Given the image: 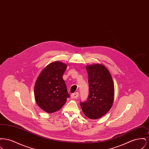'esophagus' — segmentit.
I'll list each match as a JSON object with an SVG mask.
<instances>
[{
    "mask_svg": "<svg viewBox=\"0 0 149 149\" xmlns=\"http://www.w3.org/2000/svg\"><path fill=\"white\" fill-rule=\"evenodd\" d=\"M78 97H79V93L75 92L73 94H72L71 95V98L72 99H75V98H77Z\"/></svg>",
    "mask_w": 149,
    "mask_h": 149,
    "instance_id": "34e87169",
    "label": "esophagus"
}]
</instances>
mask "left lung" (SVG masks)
Returning a JSON list of instances; mask_svg holds the SVG:
<instances>
[{"mask_svg": "<svg viewBox=\"0 0 149 149\" xmlns=\"http://www.w3.org/2000/svg\"><path fill=\"white\" fill-rule=\"evenodd\" d=\"M89 95L80 106L85 116L95 120L106 114L113 105L114 89L112 78L106 68L100 64L87 66Z\"/></svg>", "mask_w": 149, "mask_h": 149, "instance_id": "obj_1", "label": "left lung"}]
</instances>
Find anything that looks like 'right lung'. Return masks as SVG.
Segmentation results:
<instances>
[{
    "mask_svg": "<svg viewBox=\"0 0 149 149\" xmlns=\"http://www.w3.org/2000/svg\"><path fill=\"white\" fill-rule=\"evenodd\" d=\"M67 65L55 61L48 65L38 77L35 85L37 104L44 111L51 113L64 106L70 95L63 79Z\"/></svg>",
    "mask_w": 149,
    "mask_h": 149,
    "instance_id": "right-lung-1",
    "label": "right lung"
}]
</instances>
